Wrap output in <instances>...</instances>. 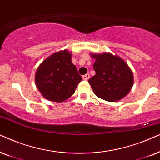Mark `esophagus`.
<instances>
[{
  "mask_svg": "<svg viewBox=\"0 0 160 160\" xmlns=\"http://www.w3.org/2000/svg\"><path fill=\"white\" fill-rule=\"evenodd\" d=\"M89 78H90V74H89L88 73H87V74H85V75L82 76V79H83V80H87Z\"/></svg>",
  "mask_w": 160,
  "mask_h": 160,
  "instance_id": "34e87169",
  "label": "esophagus"
}]
</instances>
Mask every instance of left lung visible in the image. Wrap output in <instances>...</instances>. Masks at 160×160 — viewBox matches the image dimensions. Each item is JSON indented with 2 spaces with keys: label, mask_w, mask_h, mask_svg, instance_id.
I'll return each instance as SVG.
<instances>
[{
  "label": "left lung",
  "mask_w": 160,
  "mask_h": 160,
  "mask_svg": "<svg viewBox=\"0 0 160 160\" xmlns=\"http://www.w3.org/2000/svg\"><path fill=\"white\" fill-rule=\"evenodd\" d=\"M96 59V74L88 80L95 95L108 102H116L126 97L133 85V74L127 63L110 52L91 54Z\"/></svg>",
  "instance_id": "1"
}]
</instances>
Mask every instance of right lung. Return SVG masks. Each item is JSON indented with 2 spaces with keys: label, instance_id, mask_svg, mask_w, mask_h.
Wrapping results in <instances>:
<instances>
[{
  "label": "right lung",
  "instance_id": "right-lung-1",
  "mask_svg": "<svg viewBox=\"0 0 160 160\" xmlns=\"http://www.w3.org/2000/svg\"><path fill=\"white\" fill-rule=\"evenodd\" d=\"M82 80L72 62V53L67 50L45 59L38 67L35 76L36 85L42 96L58 103L71 97Z\"/></svg>",
  "mask_w": 160,
  "mask_h": 160
}]
</instances>
